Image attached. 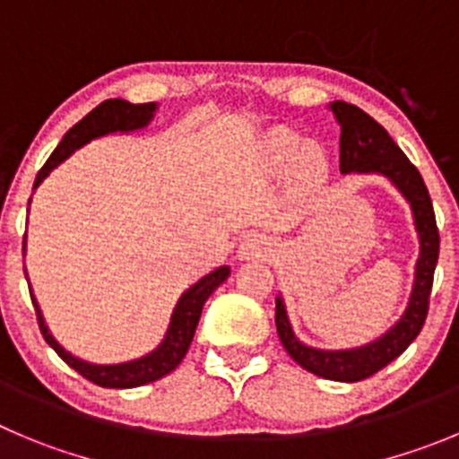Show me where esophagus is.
<instances>
[{"instance_id": "34e87169", "label": "esophagus", "mask_w": 459, "mask_h": 459, "mask_svg": "<svg viewBox=\"0 0 459 459\" xmlns=\"http://www.w3.org/2000/svg\"><path fill=\"white\" fill-rule=\"evenodd\" d=\"M272 251V242L264 235H247L238 247V258L239 260H254L264 258Z\"/></svg>"}]
</instances>
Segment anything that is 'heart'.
Returning <instances> with one entry per match:
<instances>
[{"instance_id":"obj_1","label":"heart","mask_w":459,"mask_h":459,"mask_svg":"<svg viewBox=\"0 0 459 459\" xmlns=\"http://www.w3.org/2000/svg\"><path fill=\"white\" fill-rule=\"evenodd\" d=\"M264 156L272 169L285 171L297 165V181L312 186L324 174V156L316 149H306L301 138L290 131L272 133L264 143Z\"/></svg>"}]
</instances>
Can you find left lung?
Masks as SVG:
<instances>
[{
  "label": "left lung",
  "mask_w": 459,
  "mask_h": 459,
  "mask_svg": "<svg viewBox=\"0 0 459 459\" xmlns=\"http://www.w3.org/2000/svg\"><path fill=\"white\" fill-rule=\"evenodd\" d=\"M333 115L340 124V171L342 174H380L387 178L412 208L414 229L419 235V258L414 267V282L410 301L401 319L374 342L355 349H315L294 335L288 307L276 297V331L290 358L319 378L358 383L403 353L421 333L428 315V299L432 290L437 258H439V230L430 195L417 167L408 160L389 133L371 115L346 101H333Z\"/></svg>",
  "instance_id": "1"
}]
</instances>
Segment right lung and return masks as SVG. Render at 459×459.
I'll return each mask as SVG.
<instances>
[{"label":"right lung","instance_id":"1","mask_svg":"<svg viewBox=\"0 0 459 459\" xmlns=\"http://www.w3.org/2000/svg\"><path fill=\"white\" fill-rule=\"evenodd\" d=\"M158 104H128L124 100H108L104 104H100L92 113L85 115L76 126H72L65 133V138L61 140V144L54 149V153L49 156V160L42 165V169L38 171L36 183H33V190L49 177L56 167L61 165L63 160L72 156L76 149H81L83 144H88L94 138H104L108 133H131L140 131V128L149 126V122L156 115ZM31 204V201H29ZM22 251H27V239H24ZM230 276L229 264H221L215 272L205 273L204 278L190 285L186 292L181 294V299L177 301V307L171 312L169 326H167L165 337H162L160 344L152 351V353L143 355V358L128 359V362H117V365H97V362H88V359H81L76 355H72L70 351L63 349L56 337L51 335V331L47 328L45 316H42L40 306H38L36 297L31 292L33 307H36L38 315V326H40L42 337H45L47 344L65 359L67 365L74 371H79L83 378H88L90 383L100 385V387L108 389H128V387H140V385L153 383V380H160L162 376L171 374L181 365V359L186 358L187 349L192 344V337H195L196 324H199L201 310H204V303L208 301V297L220 288L221 282Z\"/></svg>","mask_w":459,"mask_h":459}]
</instances>
